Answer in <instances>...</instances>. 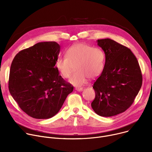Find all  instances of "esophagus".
<instances>
[{"instance_id": "34e87169", "label": "esophagus", "mask_w": 152, "mask_h": 152, "mask_svg": "<svg viewBox=\"0 0 152 152\" xmlns=\"http://www.w3.org/2000/svg\"><path fill=\"white\" fill-rule=\"evenodd\" d=\"M75 90L77 91H82L83 90V88H80V87H77V88H76Z\"/></svg>"}]
</instances>
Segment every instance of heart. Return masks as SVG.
<instances>
[{
    "mask_svg": "<svg viewBox=\"0 0 152 152\" xmlns=\"http://www.w3.org/2000/svg\"><path fill=\"white\" fill-rule=\"evenodd\" d=\"M104 61V53L100 49L78 43L67 50L66 56L59 57L55 66L61 75L66 79L70 77L75 67L76 72L70 82L79 86L86 83L88 77L93 79L99 76L103 70Z\"/></svg>",
    "mask_w": 152,
    "mask_h": 152,
    "instance_id": "obj_1",
    "label": "heart"
}]
</instances>
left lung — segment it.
I'll use <instances>...</instances> for the list:
<instances>
[{"label":"left lung","mask_w":152,"mask_h":152,"mask_svg":"<svg viewBox=\"0 0 152 152\" xmlns=\"http://www.w3.org/2000/svg\"><path fill=\"white\" fill-rule=\"evenodd\" d=\"M97 42L105 54V64L93 86L96 97L91 107L100 116L112 117L133 103L142 85L141 72L137 58L127 48L110 38Z\"/></svg>","instance_id":"left-lung-1"}]
</instances>
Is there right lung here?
Listing matches in <instances>:
<instances>
[{
    "mask_svg": "<svg viewBox=\"0 0 152 152\" xmlns=\"http://www.w3.org/2000/svg\"><path fill=\"white\" fill-rule=\"evenodd\" d=\"M60 48L55 41L38 42L19 52L12 62L10 93L21 110L34 118L55 115L73 90L55 67Z\"/></svg>",
    "mask_w": 152,
    "mask_h": 152,
    "instance_id": "obj_1",
    "label": "right lung"
}]
</instances>
